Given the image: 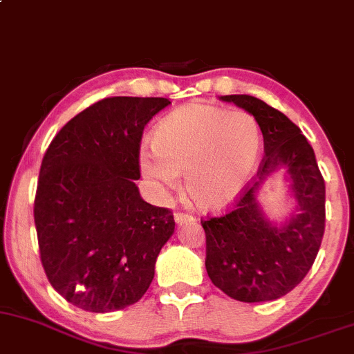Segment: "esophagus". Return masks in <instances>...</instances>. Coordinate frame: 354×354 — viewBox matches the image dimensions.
I'll return each instance as SVG.
<instances>
[{"label":"esophagus","mask_w":354,"mask_h":354,"mask_svg":"<svg viewBox=\"0 0 354 354\" xmlns=\"http://www.w3.org/2000/svg\"><path fill=\"white\" fill-rule=\"evenodd\" d=\"M174 221H176L178 224H188L194 223V218L193 216L186 214V212H176V214H174Z\"/></svg>","instance_id":"esophagus-1"}]
</instances>
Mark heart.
I'll list each match as a JSON object with an SVG mask.
<instances>
[{
  "label": "heart",
  "mask_w": 354,
  "mask_h": 354,
  "mask_svg": "<svg viewBox=\"0 0 354 354\" xmlns=\"http://www.w3.org/2000/svg\"><path fill=\"white\" fill-rule=\"evenodd\" d=\"M153 148L142 147L138 168L158 198L180 185L206 211L231 204L245 189L262 150V131L254 115L214 105L189 104L160 120Z\"/></svg>",
  "instance_id": "obj_1"
}]
</instances>
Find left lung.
<instances>
[{
  "mask_svg": "<svg viewBox=\"0 0 354 354\" xmlns=\"http://www.w3.org/2000/svg\"><path fill=\"white\" fill-rule=\"evenodd\" d=\"M254 115L263 136L259 180L247 186L232 209L201 221L206 232V270L211 282L234 300H277L299 285L312 269L325 232V181L313 148L301 130L252 95H223ZM288 169L297 201L285 223H270L254 193L277 169Z\"/></svg>",
  "mask_w": 354,
  "mask_h": 354,
  "instance_id": "8db88e82",
  "label": "left lung"
}]
</instances>
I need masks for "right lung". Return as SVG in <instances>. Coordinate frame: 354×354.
<instances>
[{
	"label": "right lung",
	"instance_id": "obj_1",
	"mask_svg": "<svg viewBox=\"0 0 354 354\" xmlns=\"http://www.w3.org/2000/svg\"><path fill=\"white\" fill-rule=\"evenodd\" d=\"M163 97H109L62 127L42 158L34 223L54 290L93 313L133 305L174 232L171 211L143 201L138 151Z\"/></svg>",
	"mask_w": 354,
	"mask_h": 354
}]
</instances>
